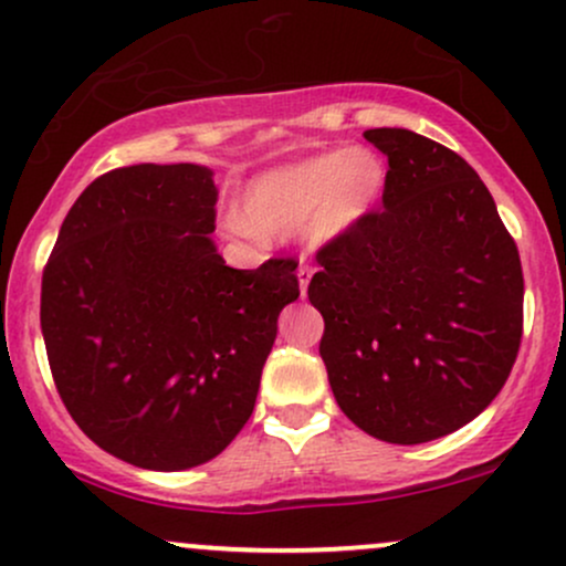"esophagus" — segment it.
I'll use <instances>...</instances> for the list:
<instances>
[{
	"label": "esophagus",
	"mask_w": 566,
	"mask_h": 566,
	"mask_svg": "<svg viewBox=\"0 0 566 566\" xmlns=\"http://www.w3.org/2000/svg\"><path fill=\"white\" fill-rule=\"evenodd\" d=\"M311 276H314V269H311V265H305V263L297 265V282H301V295L303 297H305V290H308Z\"/></svg>",
	"instance_id": "esophagus-1"
}]
</instances>
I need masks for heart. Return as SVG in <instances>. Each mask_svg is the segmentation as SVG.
I'll return each instance as SVG.
<instances>
[{"label":"heart","mask_w":566,"mask_h":566,"mask_svg":"<svg viewBox=\"0 0 566 566\" xmlns=\"http://www.w3.org/2000/svg\"><path fill=\"white\" fill-rule=\"evenodd\" d=\"M380 159L367 148H333L250 180L229 226L239 237H295L329 244L367 218L382 191Z\"/></svg>","instance_id":"heart-1"}]
</instances>
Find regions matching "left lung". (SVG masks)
I'll use <instances>...</instances> for the list:
<instances>
[{
	"instance_id": "1",
	"label": "left lung",
	"mask_w": 566,
	"mask_h": 566,
	"mask_svg": "<svg viewBox=\"0 0 566 566\" xmlns=\"http://www.w3.org/2000/svg\"><path fill=\"white\" fill-rule=\"evenodd\" d=\"M365 138L388 157L382 207L316 252L308 301L337 407L369 437L423 444L471 423L509 380L522 261L463 157L412 129Z\"/></svg>"
}]
</instances>
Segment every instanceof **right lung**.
Returning <instances> with one entry per match:
<instances>
[{
    "instance_id": "right-lung-1",
    "label": "right lung",
    "mask_w": 566,
    "mask_h": 566,
    "mask_svg": "<svg viewBox=\"0 0 566 566\" xmlns=\"http://www.w3.org/2000/svg\"><path fill=\"white\" fill-rule=\"evenodd\" d=\"M216 201L207 167H119L84 188L44 265L57 394L101 450L138 469H193L231 444L279 311L301 295L295 258L226 265Z\"/></svg>"
}]
</instances>
